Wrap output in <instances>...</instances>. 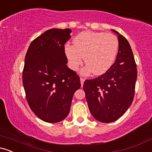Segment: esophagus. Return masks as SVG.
Here are the masks:
<instances>
[{
    "mask_svg": "<svg viewBox=\"0 0 152 152\" xmlns=\"http://www.w3.org/2000/svg\"><path fill=\"white\" fill-rule=\"evenodd\" d=\"M80 81H81V87H83V82H84L85 79H84V78H81H81H80Z\"/></svg>",
    "mask_w": 152,
    "mask_h": 152,
    "instance_id": "34e87169",
    "label": "esophagus"
}]
</instances>
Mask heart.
<instances>
[{
  "mask_svg": "<svg viewBox=\"0 0 152 152\" xmlns=\"http://www.w3.org/2000/svg\"><path fill=\"white\" fill-rule=\"evenodd\" d=\"M73 45L64 46L65 55L72 70L76 71L83 63L86 66L82 73L87 74L93 71L96 75L106 73L112 66L116 58L119 42L112 34L83 31L73 40Z\"/></svg>",
  "mask_w": 152,
  "mask_h": 152,
  "instance_id": "1",
  "label": "heart"
}]
</instances>
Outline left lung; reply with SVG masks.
<instances>
[{"instance_id":"1","label":"left lung","mask_w":152,"mask_h":152,"mask_svg":"<svg viewBox=\"0 0 152 152\" xmlns=\"http://www.w3.org/2000/svg\"><path fill=\"white\" fill-rule=\"evenodd\" d=\"M118 36V51L114 64L105 74L83 83L91 114L97 121L110 123L124 114L132 105L137 78V64L129 43Z\"/></svg>"}]
</instances>
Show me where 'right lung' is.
I'll return each mask as SVG.
<instances>
[{"instance_id": "right-lung-1", "label": "right lung", "mask_w": 152, "mask_h": 152, "mask_svg": "<svg viewBox=\"0 0 152 152\" xmlns=\"http://www.w3.org/2000/svg\"><path fill=\"white\" fill-rule=\"evenodd\" d=\"M69 28H52L31 42L25 57L23 84L31 109L48 123L64 120L70 111L73 96L81 87L80 78L66 66L64 45Z\"/></svg>"}]
</instances>
